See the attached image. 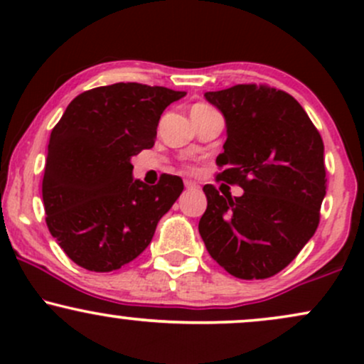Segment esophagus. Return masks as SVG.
Masks as SVG:
<instances>
[{
	"mask_svg": "<svg viewBox=\"0 0 364 364\" xmlns=\"http://www.w3.org/2000/svg\"><path fill=\"white\" fill-rule=\"evenodd\" d=\"M185 186L188 188V190H196V188H198V185H196L195 181H191V179H186Z\"/></svg>",
	"mask_w": 364,
	"mask_h": 364,
	"instance_id": "esophagus-1",
	"label": "esophagus"
}]
</instances>
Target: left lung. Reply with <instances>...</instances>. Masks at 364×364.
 <instances>
[{
  "instance_id": "obj_1",
  "label": "left lung",
  "mask_w": 364,
  "mask_h": 364,
  "mask_svg": "<svg viewBox=\"0 0 364 364\" xmlns=\"http://www.w3.org/2000/svg\"><path fill=\"white\" fill-rule=\"evenodd\" d=\"M228 128L217 178L240 185L223 196L205 185L198 231L208 253L237 279H267L294 260L320 223L323 141L301 104L267 85L205 92Z\"/></svg>"
}]
</instances>
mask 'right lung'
<instances>
[{
    "instance_id": "obj_1",
    "label": "right lung",
    "mask_w": 364,
    "mask_h": 364,
    "mask_svg": "<svg viewBox=\"0 0 364 364\" xmlns=\"http://www.w3.org/2000/svg\"><path fill=\"white\" fill-rule=\"evenodd\" d=\"M186 92L112 83L77 95L53 128L44 166L46 224L63 252L92 272L121 269L152 241L183 179H133L132 157L154 147L161 114Z\"/></svg>"
}]
</instances>
